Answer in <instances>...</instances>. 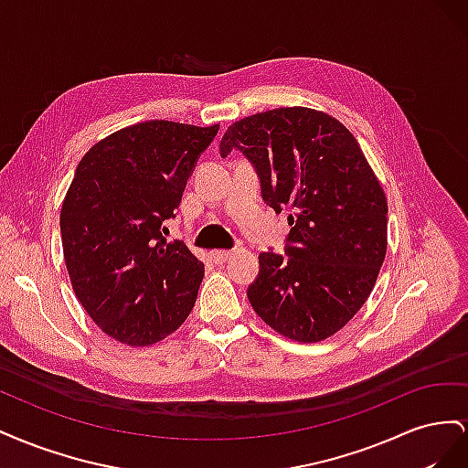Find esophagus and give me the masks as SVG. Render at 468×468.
I'll list each match as a JSON object with an SVG mask.
<instances>
[{
  "mask_svg": "<svg viewBox=\"0 0 468 468\" xmlns=\"http://www.w3.org/2000/svg\"><path fill=\"white\" fill-rule=\"evenodd\" d=\"M230 256H232L230 250H212V251H210V260L215 261L217 265H220V263H224V261H229Z\"/></svg>",
  "mask_w": 468,
  "mask_h": 468,
  "instance_id": "34e87169",
  "label": "esophagus"
}]
</instances>
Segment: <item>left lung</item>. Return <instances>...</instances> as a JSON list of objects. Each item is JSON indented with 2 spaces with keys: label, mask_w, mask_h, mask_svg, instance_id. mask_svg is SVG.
Returning <instances> with one entry per match:
<instances>
[{
  "label": "left lung",
  "mask_w": 468,
  "mask_h": 468,
  "mask_svg": "<svg viewBox=\"0 0 468 468\" xmlns=\"http://www.w3.org/2000/svg\"><path fill=\"white\" fill-rule=\"evenodd\" d=\"M256 167L263 201L289 210L285 253H260L248 287L258 316L294 342L334 335L369 299L387 253L388 205L365 154L328 112L281 107L236 121L220 155Z\"/></svg>",
  "instance_id": "8db88e82"
}]
</instances>
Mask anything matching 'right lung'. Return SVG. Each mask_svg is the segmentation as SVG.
Returning <instances> with one entry per match:
<instances>
[{
	"label": "right lung",
	"instance_id": "1",
	"mask_svg": "<svg viewBox=\"0 0 468 468\" xmlns=\"http://www.w3.org/2000/svg\"><path fill=\"white\" fill-rule=\"evenodd\" d=\"M217 133L218 124L138 122L78 164L60 210L64 261L81 306L121 344H158L193 310L205 265L181 239L167 242L164 220Z\"/></svg>",
	"mask_w": 468,
	"mask_h": 468
}]
</instances>
